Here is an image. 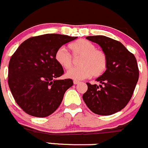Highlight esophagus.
Here are the masks:
<instances>
[{
	"label": "esophagus",
	"mask_w": 148,
	"mask_h": 148,
	"mask_svg": "<svg viewBox=\"0 0 148 148\" xmlns=\"http://www.w3.org/2000/svg\"><path fill=\"white\" fill-rule=\"evenodd\" d=\"M73 84L76 85V84H80V81H77V80H74V81H73Z\"/></svg>",
	"instance_id": "esophagus-1"
}]
</instances>
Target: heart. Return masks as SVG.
Wrapping results in <instances>:
<instances>
[{
  "label": "heart",
  "mask_w": 148,
  "mask_h": 148,
  "mask_svg": "<svg viewBox=\"0 0 148 148\" xmlns=\"http://www.w3.org/2000/svg\"><path fill=\"white\" fill-rule=\"evenodd\" d=\"M69 49L75 58L80 57V66L71 68L73 58L64 48L60 47L56 51L54 58L63 68L68 70L66 74L68 78L83 80L91 76L102 75L108 67V57L105 52L97 49L96 45L86 39H80L69 45Z\"/></svg>",
  "instance_id": "1"
}]
</instances>
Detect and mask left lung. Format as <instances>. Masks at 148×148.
I'll return each instance as SVG.
<instances>
[{"label":"left lung","instance_id":"obj_1","mask_svg":"<svg viewBox=\"0 0 148 148\" xmlns=\"http://www.w3.org/2000/svg\"><path fill=\"white\" fill-rule=\"evenodd\" d=\"M97 43L108 57V67L88 89L83 99L94 113L109 115L121 110L130 101L139 79V68L134 55L121 42L102 36H88Z\"/></svg>","mask_w":148,"mask_h":148}]
</instances>
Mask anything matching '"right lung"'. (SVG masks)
<instances>
[{
	"label": "right lung",
	"mask_w": 148,
	"mask_h": 148,
	"mask_svg": "<svg viewBox=\"0 0 148 148\" xmlns=\"http://www.w3.org/2000/svg\"><path fill=\"white\" fill-rule=\"evenodd\" d=\"M76 38L60 34L35 36L21 43L12 56L8 86L17 105L28 115L39 118L50 115L73 85L70 78L57 80L64 70L54 55L59 48Z\"/></svg>",
	"instance_id": "obj_1"
}]
</instances>
